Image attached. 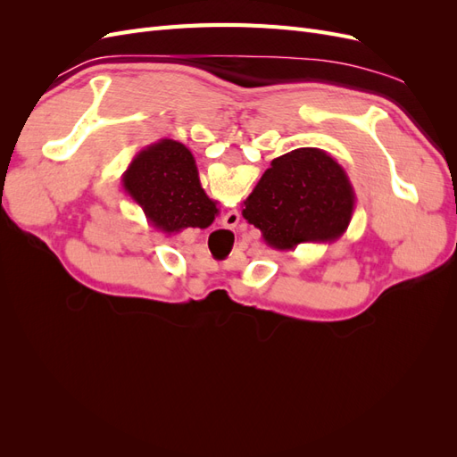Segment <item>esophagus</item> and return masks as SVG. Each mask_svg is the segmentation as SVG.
<instances>
[{
  "mask_svg": "<svg viewBox=\"0 0 457 457\" xmlns=\"http://www.w3.org/2000/svg\"><path fill=\"white\" fill-rule=\"evenodd\" d=\"M228 215H232V213H228Z\"/></svg>",
  "mask_w": 457,
  "mask_h": 457,
  "instance_id": "esophagus-1",
  "label": "esophagus"
}]
</instances>
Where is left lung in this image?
<instances>
[{
	"label": "left lung",
	"instance_id": "1",
	"mask_svg": "<svg viewBox=\"0 0 457 457\" xmlns=\"http://www.w3.org/2000/svg\"><path fill=\"white\" fill-rule=\"evenodd\" d=\"M354 188L341 165L320 148H297L272 160L242 215L278 252L305 242H334L347 230Z\"/></svg>",
	"mask_w": 457,
	"mask_h": 457
}]
</instances>
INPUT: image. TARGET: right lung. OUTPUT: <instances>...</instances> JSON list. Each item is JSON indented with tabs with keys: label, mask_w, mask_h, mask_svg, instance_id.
<instances>
[{
	"label": "right lung",
	"mask_w": 457,
	"mask_h": 457,
	"mask_svg": "<svg viewBox=\"0 0 457 457\" xmlns=\"http://www.w3.org/2000/svg\"><path fill=\"white\" fill-rule=\"evenodd\" d=\"M123 190L152 225L168 234L187 227L207 228L219 213L217 202L200 185L192 152L171 139L150 145L133 158L123 173Z\"/></svg>",
	"instance_id": "right-lung-1"
}]
</instances>
